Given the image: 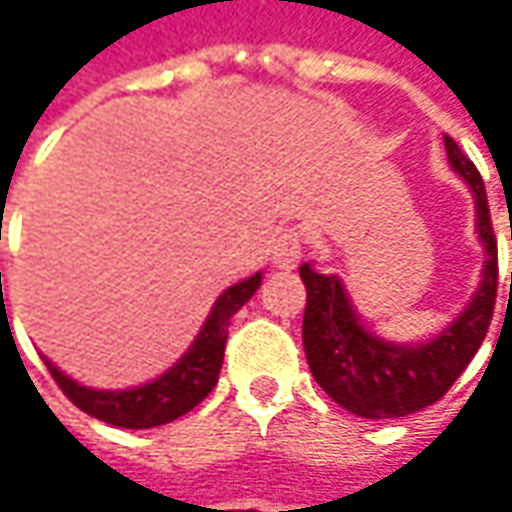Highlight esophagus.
Instances as JSON below:
<instances>
[{"label":"esophagus","instance_id":"1","mask_svg":"<svg viewBox=\"0 0 512 512\" xmlns=\"http://www.w3.org/2000/svg\"><path fill=\"white\" fill-rule=\"evenodd\" d=\"M302 250H305V236L299 227H285L276 233L273 245H270V262L279 267V270H293L302 259Z\"/></svg>","mask_w":512,"mask_h":512}]
</instances>
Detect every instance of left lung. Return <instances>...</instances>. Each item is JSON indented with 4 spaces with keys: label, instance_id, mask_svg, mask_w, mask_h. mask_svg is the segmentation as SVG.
<instances>
[{
    "label": "left lung",
    "instance_id": "obj_1",
    "mask_svg": "<svg viewBox=\"0 0 512 512\" xmlns=\"http://www.w3.org/2000/svg\"><path fill=\"white\" fill-rule=\"evenodd\" d=\"M444 150L453 170L476 196V222L487 259L482 287L442 336L419 347L382 342L364 330L336 276L316 273L310 265L299 267L307 287L302 342L310 373L333 402L364 419H399L439 402L482 347L493 319L499 290V247L482 173L450 136H444Z\"/></svg>",
    "mask_w": 512,
    "mask_h": 512
}]
</instances>
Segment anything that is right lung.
Instances as JSON below:
<instances>
[{"instance_id":"right-lung-1","label":"right lung","mask_w":512,"mask_h":512,"mask_svg":"<svg viewBox=\"0 0 512 512\" xmlns=\"http://www.w3.org/2000/svg\"><path fill=\"white\" fill-rule=\"evenodd\" d=\"M259 285H262V273L250 276L239 285L227 287L225 293L216 299L202 333L196 336V342L190 344V350L170 367L165 376H159L156 382L145 384V387L90 390V387H82V384L68 379L48 359H45V364H48L53 382L62 387V393L70 402L99 422L128 427V430H145V427L168 424L179 416H185L187 410H193L216 387L219 370L225 362L230 316L245 305L247 299L259 290Z\"/></svg>"}]
</instances>
